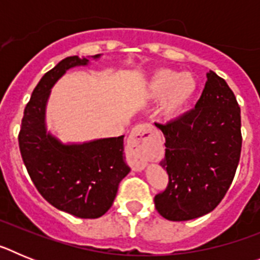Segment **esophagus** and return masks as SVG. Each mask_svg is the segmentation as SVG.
<instances>
[{
    "label": "esophagus",
    "instance_id": "esophagus-1",
    "mask_svg": "<svg viewBox=\"0 0 260 260\" xmlns=\"http://www.w3.org/2000/svg\"><path fill=\"white\" fill-rule=\"evenodd\" d=\"M155 133V127L148 123L135 126L128 135V148L132 156V165L134 171H142L147 164L146 146Z\"/></svg>",
    "mask_w": 260,
    "mask_h": 260
}]
</instances>
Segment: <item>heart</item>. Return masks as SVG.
<instances>
[{"label": "heart", "mask_w": 260, "mask_h": 260, "mask_svg": "<svg viewBox=\"0 0 260 260\" xmlns=\"http://www.w3.org/2000/svg\"><path fill=\"white\" fill-rule=\"evenodd\" d=\"M197 91V82L189 74L162 69L152 77L148 86V93L152 99H162L161 113L173 118L185 109Z\"/></svg>", "instance_id": "1"}]
</instances>
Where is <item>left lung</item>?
I'll return each mask as SVG.
<instances>
[{"label":"left lung","instance_id":"obj_1","mask_svg":"<svg viewBox=\"0 0 260 260\" xmlns=\"http://www.w3.org/2000/svg\"><path fill=\"white\" fill-rule=\"evenodd\" d=\"M165 138L168 185L155 195L157 212L186 221L219 206L233 182L242 147L241 109L222 78L207 74L194 109L168 123H155Z\"/></svg>","mask_w":260,"mask_h":260}]
</instances>
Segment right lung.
I'll return each instance as SVG.
<instances>
[{"label": "right lung", "instance_id": "add662e5", "mask_svg": "<svg viewBox=\"0 0 260 260\" xmlns=\"http://www.w3.org/2000/svg\"><path fill=\"white\" fill-rule=\"evenodd\" d=\"M87 62L66 57L45 73L24 108L18 141L32 182L48 203L80 219H98L112 207L119 182L130 172L123 160V135L65 146L44 126L53 84L68 69Z\"/></svg>", "mask_w": 260, "mask_h": 260}]
</instances>
